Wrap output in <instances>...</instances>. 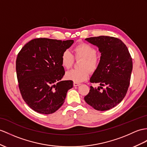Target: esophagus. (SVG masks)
<instances>
[{"label": "esophagus", "instance_id": "34e87169", "mask_svg": "<svg viewBox=\"0 0 147 147\" xmlns=\"http://www.w3.org/2000/svg\"><path fill=\"white\" fill-rule=\"evenodd\" d=\"M80 85V83H77V82H74V87H77V86H79Z\"/></svg>", "mask_w": 147, "mask_h": 147}]
</instances>
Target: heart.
<instances>
[{"label":"heart","mask_w":147,"mask_h":147,"mask_svg":"<svg viewBox=\"0 0 147 147\" xmlns=\"http://www.w3.org/2000/svg\"><path fill=\"white\" fill-rule=\"evenodd\" d=\"M75 58H82L79 69H72L65 74L67 80L74 82H82L87 80L88 77L89 70L91 72L98 69L100 63V58L96 54V50L94 47L87 43H80L74 49ZM62 66L65 69H70L73 65L74 57L69 51H64L60 58Z\"/></svg>","instance_id":"heart-1"}]
</instances>
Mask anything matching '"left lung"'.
I'll list each match as a JSON object with an SVG mask.
<instances>
[{
  "label": "left lung",
  "instance_id": "obj_1",
  "mask_svg": "<svg viewBox=\"0 0 147 147\" xmlns=\"http://www.w3.org/2000/svg\"><path fill=\"white\" fill-rule=\"evenodd\" d=\"M97 46L101 53L100 63L90 78V87L85 101L96 110L105 111L113 108L126 95L130 85L133 68L129 51L120 39L110 36H98L85 39Z\"/></svg>",
  "mask_w": 147,
  "mask_h": 147
}]
</instances>
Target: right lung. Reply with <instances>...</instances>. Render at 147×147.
<instances>
[{"label": "right lung", "instance_id": "obj_1", "mask_svg": "<svg viewBox=\"0 0 147 147\" xmlns=\"http://www.w3.org/2000/svg\"><path fill=\"white\" fill-rule=\"evenodd\" d=\"M73 40L34 38L17 55L16 72L22 98L29 107L42 114L54 113L65 101L73 81L60 80L65 74L60 58Z\"/></svg>", "mask_w": 147, "mask_h": 147}]
</instances>
